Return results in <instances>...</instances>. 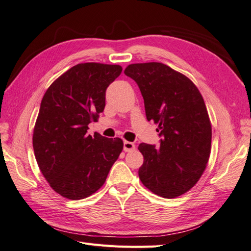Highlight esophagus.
I'll list each match as a JSON object with an SVG mask.
<instances>
[{"instance_id": "obj_1", "label": "esophagus", "mask_w": 251, "mask_h": 251, "mask_svg": "<svg viewBox=\"0 0 251 251\" xmlns=\"http://www.w3.org/2000/svg\"><path fill=\"white\" fill-rule=\"evenodd\" d=\"M134 149H135V144L134 143L125 141V143H124V150H125V151H132V150H134Z\"/></svg>"}]
</instances>
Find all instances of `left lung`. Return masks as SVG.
<instances>
[{"label": "left lung", "instance_id": "left-lung-1", "mask_svg": "<svg viewBox=\"0 0 251 251\" xmlns=\"http://www.w3.org/2000/svg\"><path fill=\"white\" fill-rule=\"evenodd\" d=\"M144 99L147 120L158 124L160 146L140 144L143 185L159 197L174 199L196 185L207 165L211 124L202 94L187 76L159 62L127 65Z\"/></svg>", "mask_w": 251, "mask_h": 251}]
</instances>
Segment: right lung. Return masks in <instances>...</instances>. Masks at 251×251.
<instances>
[{"label":"right lung","instance_id":"add662e5","mask_svg":"<svg viewBox=\"0 0 251 251\" xmlns=\"http://www.w3.org/2000/svg\"><path fill=\"white\" fill-rule=\"evenodd\" d=\"M116 64L79 63L47 89L33 131L36 162L49 186L69 200L97 192L124 149L121 138L87 134L105 107L107 87L121 74Z\"/></svg>","mask_w":251,"mask_h":251}]
</instances>
